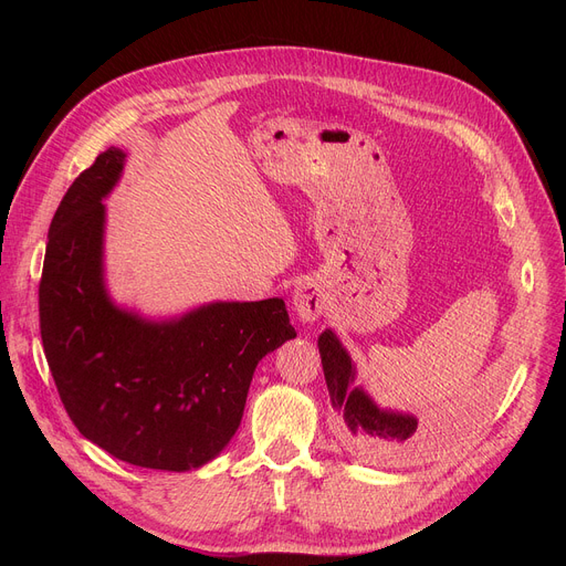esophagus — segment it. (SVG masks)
Instances as JSON below:
<instances>
[{
  "label": "esophagus",
  "instance_id": "1",
  "mask_svg": "<svg viewBox=\"0 0 566 566\" xmlns=\"http://www.w3.org/2000/svg\"><path fill=\"white\" fill-rule=\"evenodd\" d=\"M293 307L303 321H316L325 310V293L314 280H305L293 293Z\"/></svg>",
  "mask_w": 566,
  "mask_h": 566
}]
</instances>
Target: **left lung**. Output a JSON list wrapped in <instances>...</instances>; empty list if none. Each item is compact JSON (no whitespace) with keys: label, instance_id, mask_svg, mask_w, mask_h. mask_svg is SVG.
I'll return each instance as SVG.
<instances>
[{"label":"left lung","instance_id":"8db88e82","mask_svg":"<svg viewBox=\"0 0 566 566\" xmlns=\"http://www.w3.org/2000/svg\"><path fill=\"white\" fill-rule=\"evenodd\" d=\"M318 350L331 401L344 415L350 448L374 463H401L415 452L418 420L380 410L363 390L350 388L353 367L333 331L318 337Z\"/></svg>","mask_w":566,"mask_h":566}]
</instances>
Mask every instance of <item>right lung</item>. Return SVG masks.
Here are the masks:
<instances>
[{
	"instance_id": "obj_1",
	"label": "right lung",
	"mask_w": 566,
	"mask_h": 566,
	"mask_svg": "<svg viewBox=\"0 0 566 566\" xmlns=\"http://www.w3.org/2000/svg\"><path fill=\"white\" fill-rule=\"evenodd\" d=\"M107 148L59 203L39 284L41 339L77 431L126 463L184 472L218 457L254 369L295 337L282 298L213 303L169 323L116 310L103 286L101 199L124 169Z\"/></svg>"
}]
</instances>
